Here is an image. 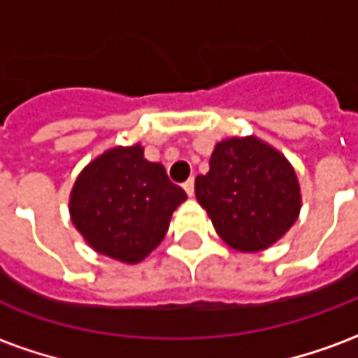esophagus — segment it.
I'll return each mask as SVG.
<instances>
[{
	"label": "esophagus",
	"instance_id": "obj_1",
	"mask_svg": "<svg viewBox=\"0 0 358 358\" xmlns=\"http://www.w3.org/2000/svg\"><path fill=\"white\" fill-rule=\"evenodd\" d=\"M194 187H195V180L194 178H189L184 182V189H186V194L192 197L194 195Z\"/></svg>",
	"mask_w": 358,
	"mask_h": 358
}]
</instances>
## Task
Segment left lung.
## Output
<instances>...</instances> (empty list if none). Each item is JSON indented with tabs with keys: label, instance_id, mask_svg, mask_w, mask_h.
Masks as SVG:
<instances>
[{
	"label": "left lung",
	"instance_id": "8db88e82",
	"mask_svg": "<svg viewBox=\"0 0 358 358\" xmlns=\"http://www.w3.org/2000/svg\"><path fill=\"white\" fill-rule=\"evenodd\" d=\"M210 169L195 178V197L234 249L270 248L297 220L301 195L292 164L255 138L218 143Z\"/></svg>",
	"mask_w": 358,
	"mask_h": 358
}]
</instances>
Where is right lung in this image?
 <instances>
[{
    "instance_id": "add662e5",
    "label": "right lung",
    "mask_w": 358,
    "mask_h": 358,
    "mask_svg": "<svg viewBox=\"0 0 358 358\" xmlns=\"http://www.w3.org/2000/svg\"><path fill=\"white\" fill-rule=\"evenodd\" d=\"M186 199L163 164L143 159L140 145L115 148L78 176L71 217L95 251L122 263H140L163 241L171 215Z\"/></svg>"
}]
</instances>
